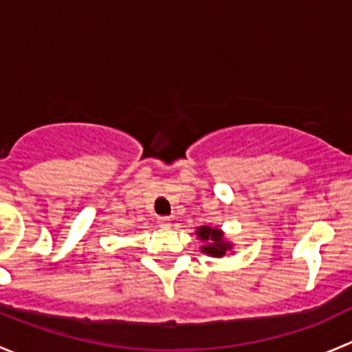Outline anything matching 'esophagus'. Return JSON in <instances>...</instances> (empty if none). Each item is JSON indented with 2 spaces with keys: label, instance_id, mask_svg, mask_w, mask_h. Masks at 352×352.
Listing matches in <instances>:
<instances>
[{
  "label": "esophagus",
  "instance_id": "34e87169",
  "mask_svg": "<svg viewBox=\"0 0 352 352\" xmlns=\"http://www.w3.org/2000/svg\"><path fill=\"white\" fill-rule=\"evenodd\" d=\"M158 225L162 226V228H168V226H170V218H168V216H160V218H158Z\"/></svg>",
  "mask_w": 352,
  "mask_h": 352
}]
</instances>
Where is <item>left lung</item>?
Listing matches in <instances>:
<instances>
[{
	"instance_id": "left-lung-1",
	"label": "left lung",
	"mask_w": 352,
	"mask_h": 352,
	"mask_svg": "<svg viewBox=\"0 0 352 352\" xmlns=\"http://www.w3.org/2000/svg\"><path fill=\"white\" fill-rule=\"evenodd\" d=\"M197 239L202 242L201 252L211 255V257H223L226 252L233 248V245L226 242L223 232L219 228H212V226H199L196 230Z\"/></svg>"
}]
</instances>
